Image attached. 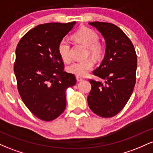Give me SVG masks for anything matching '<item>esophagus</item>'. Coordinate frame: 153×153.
<instances>
[{"instance_id": "obj_1", "label": "esophagus", "mask_w": 153, "mask_h": 153, "mask_svg": "<svg viewBox=\"0 0 153 153\" xmlns=\"http://www.w3.org/2000/svg\"><path fill=\"white\" fill-rule=\"evenodd\" d=\"M76 80H77V81L80 82V81H82V78H80V77H79V76H76Z\"/></svg>"}]
</instances>
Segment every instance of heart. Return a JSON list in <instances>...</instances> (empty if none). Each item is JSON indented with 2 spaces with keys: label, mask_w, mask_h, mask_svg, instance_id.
Instances as JSON below:
<instances>
[{
  "label": "heart",
  "mask_w": 153,
  "mask_h": 153,
  "mask_svg": "<svg viewBox=\"0 0 153 153\" xmlns=\"http://www.w3.org/2000/svg\"><path fill=\"white\" fill-rule=\"evenodd\" d=\"M75 42L82 44L88 47L87 55H90L95 59H99L103 53V47L99 43V36L96 31L88 28H82L72 36ZM59 57L64 62L71 61V45L68 40L62 39L57 46ZM94 66V62L90 58L73 62L67 68V71L71 74L82 77L85 75Z\"/></svg>",
  "instance_id": "obj_1"
}]
</instances>
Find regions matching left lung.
I'll list each match as a JSON object with an SVG mask.
<instances>
[{
  "instance_id": "obj_1",
  "label": "left lung",
  "mask_w": 153,
  "mask_h": 153,
  "mask_svg": "<svg viewBox=\"0 0 153 153\" xmlns=\"http://www.w3.org/2000/svg\"><path fill=\"white\" fill-rule=\"evenodd\" d=\"M106 41L104 58L93 74L104 82L90 79L88 103L94 113L103 118L117 115L127 104L136 82L137 59L134 47L120 28L106 22H90Z\"/></svg>"
}]
</instances>
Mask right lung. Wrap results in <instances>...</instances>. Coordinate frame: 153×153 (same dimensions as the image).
Masks as SVG:
<instances>
[{
	"label": "right lung",
	"instance_id": "right-lung-1",
	"mask_svg": "<svg viewBox=\"0 0 153 153\" xmlns=\"http://www.w3.org/2000/svg\"><path fill=\"white\" fill-rule=\"evenodd\" d=\"M75 22L40 24L21 39L16 49L14 73L23 102L41 120L52 121L66 107L65 91L76 83L64 71L57 46Z\"/></svg>",
	"mask_w": 153,
	"mask_h": 153
}]
</instances>
